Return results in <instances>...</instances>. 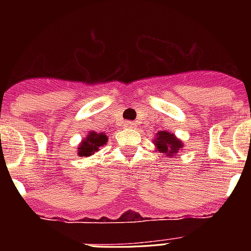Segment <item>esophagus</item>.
<instances>
[{
  "label": "esophagus",
  "mask_w": 251,
  "mask_h": 251,
  "mask_svg": "<svg viewBox=\"0 0 251 251\" xmlns=\"http://www.w3.org/2000/svg\"><path fill=\"white\" fill-rule=\"evenodd\" d=\"M135 126H137V125H135V124H134V122H126V124H125V127H126V129H135Z\"/></svg>",
  "instance_id": "34e87169"
}]
</instances>
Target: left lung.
<instances>
[{
	"label": "left lung",
	"instance_id": "left-lung-1",
	"mask_svg": "<svg viewBox=\"0 0 251 251\" xmlns=\"http://www.w3.org/2000/svg\"><path fill=\"white\" fill-rule=\"evenodd\" d=\"M152 142L156 151L165 156H178V152L183 149L182 141L171 131H159Z\"/></svg>",
	"mask_w": 251,
	"mask_h": 251
}]
</instances>
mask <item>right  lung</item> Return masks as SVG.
I'll use <instances>...</instances> for the list:
<instances>
[{
  "mask_svg": "<svg viewBox=\"0 0 251 251\" xmlns=\"http://www.w3.org/2000/svg\"><path fill=\"white\" fill-rule=\"evenodd\" d=\"M108 135L105 133H98V131H88L86 138L82 139V142L78 146V156L88 157L94 155L101 149L102 146L106 145L108 142Z\"/></svg>",
  "mask_w": 251,
  "mask_h": 251,
  "instance_id": "1",
  "label": "right lung"
}]
</instances>
